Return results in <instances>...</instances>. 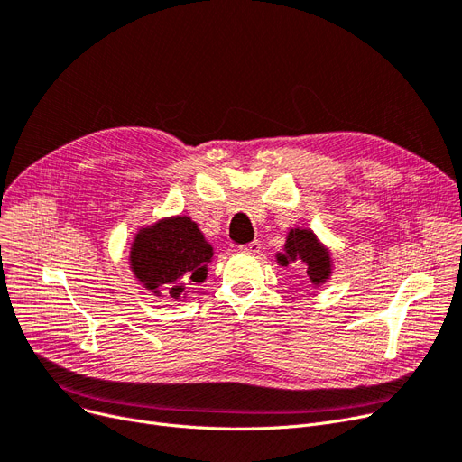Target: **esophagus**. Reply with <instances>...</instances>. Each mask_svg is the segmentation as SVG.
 <instances>
[{
	"instance_id": "obj_1",
	"label": "esophagus",
	"mask_w": 462,
	"mask_h": 462,
	"mask_svg": "<svg viewBox=\"0 0 462 462\" xmlns=\"http://www.w3.org/2000/svg\"><path fill=\"white\" fill-rule=\"evenodd\" d=\"M239 249L244 251V253H249V254H258L260 253V241L254 239V241H251V244H247V245H241Z\"/></svg>"
}]
</instances>
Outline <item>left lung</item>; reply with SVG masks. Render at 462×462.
<instances>
[{"label":"left lung","mask_w":462,"mask_h":462,"mask_svg":"<svg viewBox=\"0 0 462 462\" xmlns=\"http://www.w3.org/2000/svg\"><path fill=\"white\" fill-rule=\"evenodd\" d=\"M281 265H288L294 260H301L307 263V275L314 284L324 282L331 273V258L329 253L319 244L317 236L310 230H290L284 253L277 254Z\"/></svg>","instance_id":"8db88e82"}]
</instances>
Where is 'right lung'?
<instances>
[{
    "label": "right lung",
    "mask_w": 462,
    "mask_h": 462,
    "mask_svg": "<svg viewBox=\"0 0 462 462\" xmlns=\"http://www.w3.org/2000/svg\"><path fill=\"white\" fill-rule=\"evenodd\" d=\"M213 249L189 217L159 221L136 234L131 265L136 279L155 294L180 300L185 286L202 282Z\"/></svg>",
    "instance_id": "obj_1"
}]
</instances>
